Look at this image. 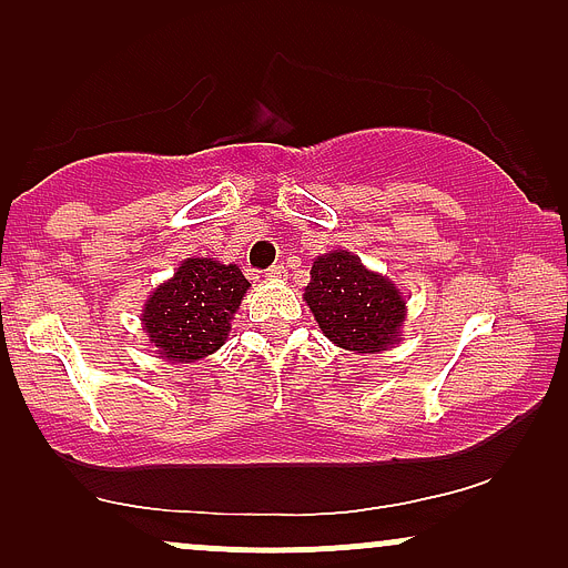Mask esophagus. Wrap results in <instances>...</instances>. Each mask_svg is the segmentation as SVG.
I'll return each instance as SVG.
<instances>
[{"label": "esophagus", "mask_w": 568, "mask_h": 568, "mask_svg": "<svg viewBox=\"0 0 568 568\" xmlns=\"http://www.w3.org/2000/svg\"><path fill=\"white\" fill-rule=\"evenodd\" d=\"M266 277H270V280H283L285 277V266L283 264H272L270 270H266Z\"/></svg>", "instance_id": "esophagus-1"}]
</instances>
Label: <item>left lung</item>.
<instances>
[{
  "label": "left lung",
  "instance_id": "1",
  "mask_svg": "<svg viewBox=\"0 0 568 568\" xmlns=\"http://www.w3.org/2000/svg\"><path fill=\"white\" fill-rule=\"evenodd\" d=\"M310 275L304 302L336 347L382 352L397 342L406 302L387 277L368 272L347 251L325 253Z\"/></svg>",
  "mask_w": 568,
  "mask_h": 568
}]
</instances>
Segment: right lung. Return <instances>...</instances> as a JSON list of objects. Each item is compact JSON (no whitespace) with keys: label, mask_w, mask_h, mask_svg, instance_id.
I'll return each instance as SVG.
<instances>
[{"label":"right lung","mask_w":568,"mask_h":568,"mask_svg":"<svg viewBox=\"0 0 568 568\" xmlns=\"http://www.w3.org/2000/svg\"><path fill=\"white\" fill-rule=\"evenodd\" d=\"M251 288L237 264L186 258L143 306L149 342L168 361L192 363L216 352L230 334L240 298Z\"/></svg>","instance_id":"right-lung-1"}]
</instances>
